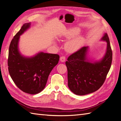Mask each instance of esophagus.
<instances>
[{
  "label": "esophagus",
  "mask_w": 121,
  "mask_h": 121,
  "mask_svg": "<svg viewBox=\"0 0 121 121\" xmlns=\"http://www.w3.org/2000/svg\"><path fill=\"white\" fill-rule=\"evenodd\" d=\"M60 60L61 62H65V57L64 56H61L60 58Z\"/></svg>",
  "instance_id": "obj_1"
}]
</instances>
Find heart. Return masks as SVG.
Instances as JSON below:
<instances>
[{
	"mask_svg": "<svg viewBox=\"0 0 121 121\" xmlns=\"http://www.w3.org/2000/svg\"><path fill=\"white\" fill-rule=\"evenodd\" d=\"M80 33L79 29L77 28H74L69 29L65 33L64 36L67 38H71L74 36L78 35ZM85 40L81 36H77L73 38L66 43L65 45V48L69 52H74L77 51L81 48L83 45Z\"/></svg>",
	"mask_w": 121,
	"mask_h": 121,
	"instance_id": "1",
	"label": "heart"
}]
</instances>
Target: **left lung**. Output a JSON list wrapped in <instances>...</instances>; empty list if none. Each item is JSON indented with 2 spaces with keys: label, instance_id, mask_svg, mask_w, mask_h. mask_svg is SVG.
Wrapping results in <instances>:
<instances>
[{
  "label": "left lung",
  "instance_id": "1",
  "mask_svg": "<svg viewBox=\"0 0 121 121\" xmlns=\"http://www.w3.org/2000/svg\"><path fill=\"white\" fill-rule=\"evenodd\" d=\"M101 40L107 42V48L104 57L100 61L91 63L88 60V47L84 46L69 56L65 62L68 87L76 95H84L95 92L103 85L107 78L111 67L112 53L107 33Z\"/></svg>",
  "mask_w": 121,
  "mask_h": 121
}]
</instances>
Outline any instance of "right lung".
<instances>
[{"label": "right lung", "instance_id": "1", "mask_svg": "<svg viewBox=\"0 0 121 121\" xmlns=\"http://www.w3.org/2000/svg\"><path fill=\"white\" fill-rule=\"evenodd\" d=\"M25 23L10 42L8 57V69L14 83L23 92L36 94L44 88L49 75L58 64L60 56L57 54L38 53L34 56H22L18 49L20 36L30 27Z\"/></svg>", "mask_w": 121, "mask_h": 121}]
</instances>
